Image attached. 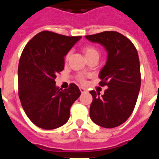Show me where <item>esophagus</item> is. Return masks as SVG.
Wrapping results in <instances>:
<instances>
[{"label": "esophagus", "instance_id": "34e87169", "mask_svg": "<svg viewBox=\"0 0 159 159\" xmlns=\"http://www.w3.org/2000/svg\"><path fill=\"white\" fill-rule=\"evenodd\" d=\"M80 90L81 93H84V92H88V91H87V90L85 89L84 88H83V87H80Z\"/></svg>", "mask_w": 159, "mask_h": 159}]
</instances>
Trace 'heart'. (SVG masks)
<instances>
[{
	"label": "heart",
	"mask_w": 159,
	"mask_h": 159,
	"mask_svg": "<svg viewBox=\"0 0 159 159\" xmlns=\"http://www.w3.org/2000/svg\"><path fill=\"white\" fill-rule=\"evenodd\" d=\"M84 52L86 56V58H91L92 57H99V51L97 50L96 48L93 47V46L91 45H88L86 47L84 48ZM70 57V53H67V56H66V60H68ZM78 79L79 80L81 81V82H84V77L83 75H78Z\"/></svg>",
	"instance_id": "1"
}]
</instances>
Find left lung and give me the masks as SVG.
Here are the masks:
<instances>
[{
	"instance_id": "left-lung-1",
	"label": "left lung",
	"mask_w": 159,
	"mask_h": 159,
	"mask_svg": "<svg viewBox=\"0 0 159 159\" xmlns=\"http://www.w3.org/2000/svg\"><path fill=\"white\" fill-rule=\"evenodd\" d=\"M89 41L100 43L107 52V62L99 77L104 94L91 91L93 100L90 117L95 124L113 128L127 121L133 112L141 86L139 55L128 38L118 32L106 31L85 36Z\"/></svg>"
}]
</instances>
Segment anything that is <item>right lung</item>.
<instances>
[{
	"label": "right lung",
	"instance_id": "right-lung-1",
	"mask_svg": "<svg viewBox=\"0 0 159 159\" xmlns=\"http://www.w3.org/2000/svg\"><path fill=\"white\" fill-rule=\"evenodd\" d=\"M81 36L39 32L22 52L18 66V90L22 107L31 121L45 130L67 122L70 108L81 92L74 84L62 90L56 85L64 68V57Z\"/></svg>",
	"mask_w": 159,
	"mask_h": 159
}]
</instances>
